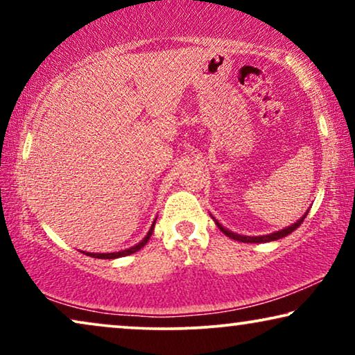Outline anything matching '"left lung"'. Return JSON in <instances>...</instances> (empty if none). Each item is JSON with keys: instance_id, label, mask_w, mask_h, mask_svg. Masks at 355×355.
<instances>
[{"instance_id": "left-lung-1", "label": "left lung", "mask_w": 355, "mask_h": 355, "mask_svg": "<svg viewBox=\"0 0 355 355\" xmlns=\"http://www.w3.org/2000/svg\"><path fill=\"white\" fill-rule=\"evenodd\" d=\"M307 213H309V210L305 211V215H304L302 218H299L297 221L293 223V225L288 226V227H284V230L275 231V232H271V234H265V236H242V234H237V232H232V231H230V230H226V227L223 226V225H220V223H218V220H216L215 216H211V218H213V221L216 223V226L220 227V231L223 232V234H226L227 237H231V239L239 241V242H247V244H249V242H250V244H261V242L278 241V239H281V237H286L288 234H291V232L295 231L300 225H302L304 218L307 216Z\"/></svg>"}]
</instances>
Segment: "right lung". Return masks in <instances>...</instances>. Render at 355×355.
<instances>
[{
    "instance_id": "obj_1",
    "label": "right lung",
    "mask_w": 355,
    "mask_h": 355,
    "mask_svg": "<svg viewBox=\"0 0 355 355\" xmlns=\"http://www.w3.org/2000/svg\"><path fill=\"white\" fill-rule=\"evenodd\" d=\"M155 223H157V220L153 221V225H152V227H150V230H148L147 236H145L144 239L139 242V244H135V245H132V247H129V249H125V250H119V252H110V254H94V252H84V254H87V255H89V257H95V259H106V260L119 259V257H125V255H130V254H134V252L140 250V249H142V247H144L145 244H147L148 239H150V236H152V232H153Z\"/></svg>"
}]
</instances>
